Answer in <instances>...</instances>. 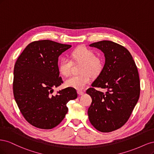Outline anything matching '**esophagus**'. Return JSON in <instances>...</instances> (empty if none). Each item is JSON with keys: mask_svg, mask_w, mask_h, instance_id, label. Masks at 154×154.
<instances>
[{"mask_svg": "<svg viewBox=\"0 0 154 154\" xmlns=\"http://www.w3.org/2000/svg\"><path fill=\"white\" fill-rule=\"evenodd\" d=\"M78 94H79V95H83L84 94V92L83 91H78Z\"/></svg>", "mask_w": 154, "mask_h": 154, "instance_id": "1", "label": "esophagus"}]
</instances>
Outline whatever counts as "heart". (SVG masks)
Returning <instances> with one entry per match:
<instances>
[{"label": "heart", "instance_id": "obj_1", "mask_svg": "<svg viewBox=\"0 0 154 154\" xmlns=\"http://www.w3.org/2000/svg\"><path fill=\"white\" fill-rule=\"evenodd\" d=\"M71 57L76 62H83L80 75L73 76L67 79L65 84L68 87L83 90L91 81L92 75L98 74L102 68L103 62L101 60L95 57V53L92 50L84 46L77 48L71 54ZM72 62L67 57H63L60 60L58 69L63 76H68L71 74Z\"/></svg>", "mask_w": 154, "mask_h": 154}]
</instances>
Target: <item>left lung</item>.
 <instances>
[{"label": "left lung", "mask_w": 154, "mask_h": 154, "mask_svg": "<svg viewBox=\"0 0 154 154\" xmlns=\"http://www.w3.org/2000/svg\"><path fill=\"white\" fill-rule=\"evenodd\" d=\"M89 46L101 50L105 61L92 87L86 92L92 98L88 119L99 131L112 132L126 123L137 103L140 94L137 68L129 51L117 43L103 40ZM94 87L107 91L104 93Z\"/></svg>", "instance_id": "left-lung-1"}]
</instances>
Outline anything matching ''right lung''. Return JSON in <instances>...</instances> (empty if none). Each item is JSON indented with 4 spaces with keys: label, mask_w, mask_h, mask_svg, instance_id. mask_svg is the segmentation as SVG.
<instances>
[{
    "label": "right lung",
    "mask_w": 154,
    "mask_h": 154,
    "mask_svg": "<svg viewBox=\"0 0 154 154\" xmlns=\"http://www.w3.org/2000/svg\"><path fill=\"white\" fill-rule=\"evenodd\" d=\"M71 48L49 40L27 45L14 67L13 94L22 114L28 123L42 129H51L61 123L67 113V102L78 97L75 88L57 91L63 83L59 77L58 57Z\"/></svg>",
    "instance_id": "1"
}]
</instances>
